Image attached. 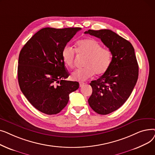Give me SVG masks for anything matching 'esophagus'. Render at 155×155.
Returning a JSON list of instances; mask_svg holds the SVG:
<instances>
[{
  "instance_id": "esophagus-1",
  "label": "esophagus",
  "mask_w": 155,
  "mask_h": 155,
  "mask_svg": "<svg viewBox=\"0 0 155 155\" xmlns=\"http://www.w3.org/2000/svg\"><path fill=\"white\" fill-rule=\"evenodd\" d=\"M85 85L84 83H80V87H82Z\"/></svg>"
}]
</instances>
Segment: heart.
I'll list each match as a JSON object with an SVG mask.
<instances>
[{"mask_svg": "<svg viewBox=\"0 0 155 155\" xmlns=\"http://www.w3.org/2000/svg\"><path fill=\"white\" fill-rule=\"evenodd\" d=\"M75 51L80 56L86 57L83 69L77 70L72 73L73 80L85 81L95 74L102 75L107 71L112 62L111 51L103 48L102 45L93 38H85L77 42ZM75 51L70 46H65L62 51L64 63L70 68L75 67Z\"/></svg>", "mask_w": 155, "mask_h": 155, "instance_id": "obj_1", "label": "heart"}]
</instances>
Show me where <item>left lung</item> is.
Segmentation results:
<instances>
[{
    "instance_id": "1",
    "label": "left lung",
    "mask_w": 155,
    "mask_h": 155,
    "mask_svg": "<svg viewBox=\"0 0 155 155\" xmlns=\"http://www.w3.org/2000/svg\"><path fill=\"white\" fill-rule=\"evenodd\" d=\"M101 39L111 51L110 66L104 75L90 84L92 94L88 102L97 114L106 115L123 105L134 88L139 67L131 43L109 29L85 32Z\"/></svg>"
}]
</instances>
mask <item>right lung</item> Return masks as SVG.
Returning <instances> with one entry per match:
<instances>
[{
  "label": "right lung",
  "instance_id": "obj_1",
  "mask_svg": "<svg viewBox=\"0 0 155 155\" xmlns=\"http://www.w3.org/2000/svg\"><path fill=\"white\" fill-rule=\"evenodd\" d=\"M80 29L43 28L21 50L18 67L21 91L32 106L46 114L59 113L67 105L69 94L79 88L78 82L66 80L69 73L62 51Z\"/></svg>",
  "mask_w": 155,
  "mask_h": 155
}]
</instances>
